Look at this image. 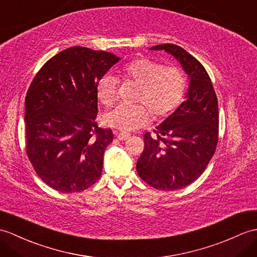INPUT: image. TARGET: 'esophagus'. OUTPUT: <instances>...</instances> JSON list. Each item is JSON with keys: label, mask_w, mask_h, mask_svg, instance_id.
<instances>
[{"label": "esophagus", "mask_w": 257, "mask_h": 257, "mask_svg": "<svg viewBox=\"0 0 257 257\" xmlns=\"http://www.w3.org/2000/svg\"><path fill=\"white\" fill-rule=\"evenodd\" d=\"M116 136L119 140H127L128 138H130V135L127 133H117Z\"/></svg>", "instance_id": "obj_1"}]
</instances>
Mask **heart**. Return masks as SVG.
<instances>
[{
  "label": "heart",
  "mask_w": 257,
  "mask_h": 257,
  "mask_svg": "<svg viewBox=\"0 0 257 257\" xmlns=\"http://www.w3.org/2000/svg\"><path fill=\"white\" fill-rule=\"evenodd\" d=\"M120 77L139 84L136 101L142 104L118 105L103 116L106 126L122 131L145 127L153 119L170 115L181 104L186 77L177 67H164L162 63L148 58L131 61L119 70ZM117 79L106 74L95 86V93L100 104L110 106L117 98Z\"/></svg>",
  "instance_id": "b5f03b06"
}]
</instances>
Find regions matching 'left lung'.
I'll use <instances>...</instances> for the list:
<instances>
[{"mask_svg":"<svg viewBox=\"0 0 257 257\" xmlns=\"http://www.w3.org/2000/svg\"><path fill=\"white\" fill-rule=\"evenodd\" d=\"M181 63L189 83L185 100L175 111L145 135V149L137 162L139 176L161 190L186 187L198 178L218 143V99L207 71L195 57L174 44L151 47Z\"/></svg>","mask_w":257,"mask_h":257,"instance_id":"8db88e82","label":"left lung"}]
</instances>
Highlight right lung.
I'll return each mask as SVG.
<instances>
[{"mask_svg": "<svg viewBox=\"0 0 257 257\" xmlns=\"http://www.w3.org/2000/svg\"><path fill=\"white\" fill-rule=\"evenodd\" d=\"M120 58L70 47L35 75L25 98L27 157L38 176L61 193L82 192L99 180L110 129L95 118V86Z\"/></svg>", "mask_w": 257, "mask_h": 257, "instance_id": "1", "label": "right lung"}]
</instances>
